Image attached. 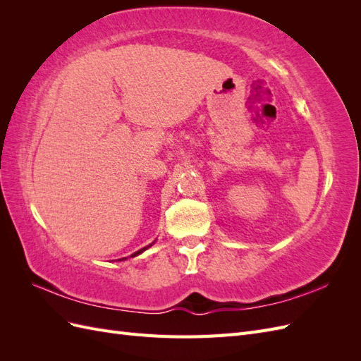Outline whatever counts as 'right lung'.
Listing matches in <instances>:
<instances>
[{"label":"right lung","mask_w":361,"mask_h":361,"mask_svg":"<svg viewBox=\"0 0 361 361\" xmlns=\"http://www.w3.org/2000/svg\"><path fill=\"white\" fill-rule=\"evenodd\" d=\"M155 241H157V239H155ZM155 241H154V243H152V244H149L147 247H145V248H141V250L135 251V253H134V255H130V257H135V256H138L140 253H143V251H145V250H147L149 247H152V245H154V244H155ZM117 260H126V257H123V259H117Z\"/></svg>","instance_id":"right-lung-1"}]
</instances>
